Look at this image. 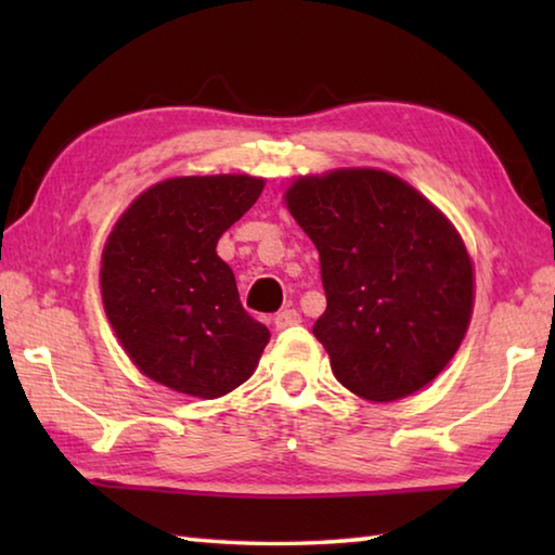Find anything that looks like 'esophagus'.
I'll return each mask as SVG.
<instances>
[{"mask_svg":"<svg viewBox=\"0 0 555 555\" xmlns=\"http://www.w3.org/2000/svg\"><path fill=\"white\" fill-rule=\"evenodd\" d=\"M298 323H300V315H298V311H294V308H286V311L276 313V318H274L276 331H286V327L298 325Z\"/></svg>","mask_w":555,"mask_h":555,"instance_id":"obj_1","label":"esophagus"}]
</instances>
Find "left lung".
Instances as JSON below:
<instances>
[{
    "label": "left lung",
    "mask_w": 555,
    "mask_h": 555,
    "mask_svg": "<svg viewBox=\"0 0 555 555\" xmlns=\"http://www.w3.org/2000/svg\"><path fill=\"white\" fill-rule=\"evenodd\" d=\"M284 203L321 255L327 308L313 335L335 379L377 403L434 382L475 306L473 259L448 215L370 166L296 176Z\"/></svg>",
    "instance_id": "left-lung-1"
}]
</instances>
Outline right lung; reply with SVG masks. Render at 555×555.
I'll return each mask as SVG.
<instances>
[{"label":"right lung","instance_id":"add662e5","mask_svg":"<svg viewBox=\"0 0 555 555\" xmlns=\"http://www.w3.org/2000/svg\"><path fill=\"white\" fill-rule=\"evenodd\" d=\"M261 191L264 178L249 173L176 176L119 215L102 249V306L144 377L220 399L255 374L271 335L242 308L218 240Z\"/></svg>","mask_w":555,"mask_h":555}]
</instances>
